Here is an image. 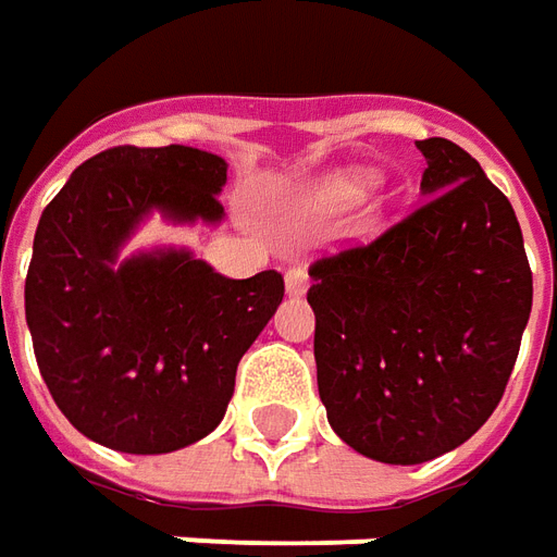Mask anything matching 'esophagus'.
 Wrapping results in <instances>:
<instances>
[{
	"label": "esophagus",
	"mask_w": 557,
	"mask_h": 557,
	"mask_svg": "<svg viewBox=\"0 0 557 557\" xmlns=\"http://www.w3.org/2000/svg\"><path fill=\"white\" fill-rule=\"evenodd\" d=\"M307 286H310V274L305 268H289L286 271V292L289 295H305Z\"/></svg>",
	"instance_id": "1"
}]
</instances>
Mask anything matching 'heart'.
<instances>
[{"label": "heart", "instance_id": "b5f03b06", "mask_svg": "<svg viewBox=\"0 0 557 557\" xmlns=\"http://www.w3.org/2000/svg\"><path fill=\"white\" fill-rule=\"evenodd\" d=\"M368 184V181H364V177H359V181H356V186H364Z\"/></svg>", "mask_w": 557, "mask_h": 557}]
</instances>
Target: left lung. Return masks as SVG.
Returning a JSON list of instances; mask_svg holds the SVG:
<instances>
[{"mask_svg": "<svg viewBox=\"0 0 557 557\" xmlns=\"http://www.w3.org/2000/svg\"><path fill=\"white\" fill-rule=\"evenodd\" d=\"M422 205L376 238L310 265L319 398L334 434L386 465L470 441L504 398L534 280L509 198L446 138Z\"/></svg>", "mask_w": 557, "mask_h": 557, "instance_id": "obj_1", "label": "left lung"}]
</instances>
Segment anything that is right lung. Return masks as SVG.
Returning a JSON list of instances; mask_svg holds the SVG:
<instances>
[{"label":"right lung","instance_id":"right-lung-1","mask_svg":"<svg viewBox=\"0 0 557 557\" xmlns=\"http://www.w3.org/2000/svg\"><path fill=\"white\" fill-rule=\"evenodd\" d=\"M225 159L111 147L77 165L35 228L26 325L72 425L108 449L159 455L211 434L240 356L283 301V274L228 280L186 250L116 252L147 213L216 223Z\"/></svg>","mask_w":557,"mask_h":557}]
</instances>
